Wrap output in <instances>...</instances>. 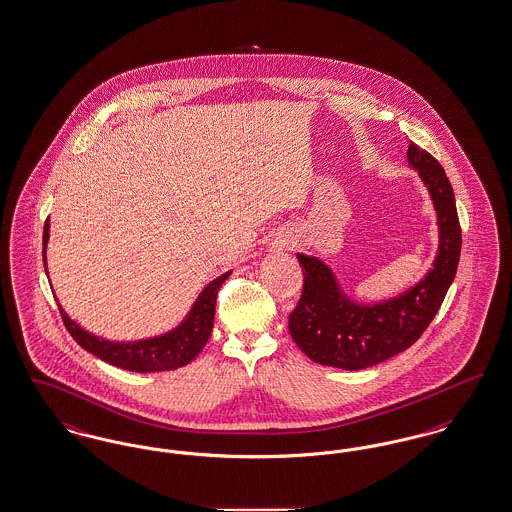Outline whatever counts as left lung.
<instances>
[{
	"instance_id": "obj_1",
	"label": "left lung",
	"mask_w": 512,
	"mask_h": 512,
	"mask_svg": "<svg viewBox=\"0 0 512 512\" xmlns=\"http://www.w3.org/2000/svg\"><path fill=\"white\" fill-rule=\"evenodd\" d=\"M407 161L434 203L436 259L424 278L405 292L361 303L343 292L336 272L322 259L297 253L305 284L290 315V334L318 365L361 370L403 353L430 326L455 280L463 240L451 182L438 161L416 144L409 146Z\"/></svg>"
}]
</instances>
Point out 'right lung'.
<instances>
[{
  "mask_svg": "<svg viewBox=\"0 0 512 512\" xmlns=\"http://www.w3.org/2000/svg\"><path fill=\"white\" fill-rule=\"evenodd\" d=\"M49 242V220L44 226V267L48 274V257L46 249ZM232 274V270L217 276L213 282H209L201 293L197 295L194 305L190 307L188 315L182 318L174 328L151 336L134 341H113L107 338L96 336L94 332H88L82 328L76 320L65 313L59 299V311L63 322L73 336L76 343L86 349L88 353L96 355L101 361L109 365L119 366L130 372H163V370H174L180 366L188 365L195 355L205 347V343L211 336L213 320H215V305H217V293L222 282ZM55 295V293H53Z\"/></svg>",
  "mask_w": 512,
  "mask_h": 512,
  "instance_id": "1",
  "label": "right lung"
}]
</instances>
